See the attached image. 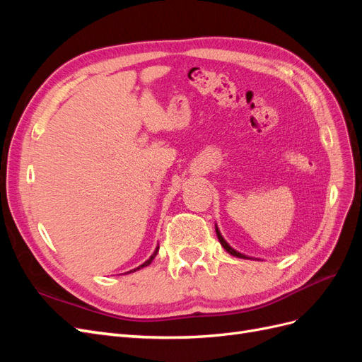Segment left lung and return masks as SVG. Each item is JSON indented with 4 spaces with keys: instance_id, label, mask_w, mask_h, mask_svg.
Here are the masks:
<instances>
[{
    "instance_id": "8db88e82",
    "label": "left lung",
    "mask_w": 362,
    "mask_h": 362,
    "mask_svg": "<svg viewBox=\"0 0 362 362\" xmlns=\"http://www.w3.org/2000/svg\"><path fill=\"white\" fill-rule=\"evenodd\" d=\"M216 234H217V238H218V242H221V245L226 249V252H229V254L231 255H234V257H238V258H247L246 255H243V254H240V252H237L235 249H233L231 246H229L228 243H226V240L222 237V234H221V231H218L217 229V226H216Z\"/></svg>"
}]
</instances>
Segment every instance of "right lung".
I'll list each match as a JSON object with an SVG mask.
<instances>
[{"label": "right lung", "mask_w": 362, "mask_h": 362, "mask_svg": "<svg viewBox=\"0 0 362 362\" xmlns=\"http://www.w3.org/2000/svg\"><path fill=\"white\" fill-rule=\"evenodd\" d=\"M157 252H158V247H157V249L154 250V254H152V255H151V258H149L148 261H145V262H144V264H141V266H139L137 269H134V270H129L128 273H131V272H136V270H139V269H141V267H146V266H149V264H151V262H152V259H154V258H156V255H157Z\"/></svg>", "instance_id": "add662e5"}]
</instances>
